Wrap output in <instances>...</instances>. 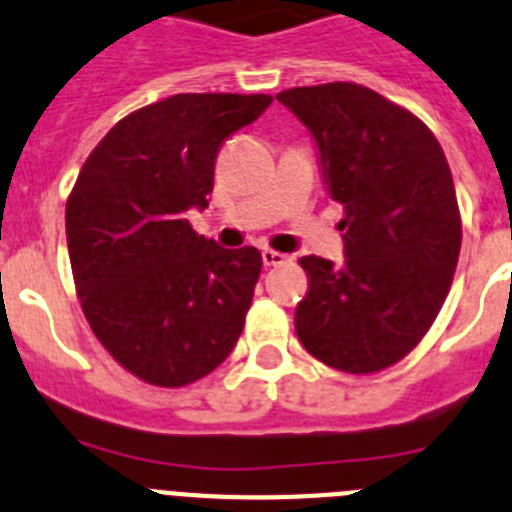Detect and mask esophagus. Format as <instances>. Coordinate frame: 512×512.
<instances>
[{
  "instance_id": "34e87169",
  "label": "esophagus",
  "mask_w": 512,
  "mask_h": 512,
  "mask_svg": "<svg viewBox=\"0 0 512 512\" xmlns=\"http://www.w3.org/2000/svg\"><path fill=\"white\" fill-rule=\"evenodd\" d=\"M262 262H265L267 267H278L283 265V262H288V255H283V252L278 250H262Z\"/></svg>"
}]
</instances>
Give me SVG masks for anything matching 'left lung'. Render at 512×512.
Here are the masks:
<instances>
[{"mask_svg": "<svg viewBox=\"0 0 512 512\" xmlns=\"http://www.w3.org/2000/svg\"><path fill=\"white\" fill-rule=\"evenodd\" d=\"M278 101L306 124L326 191L344 206V265L301 257L296 334L334 370H385L431 329L457 270L462 219L444 150L367 86H298Z\"/></svg>", "mask_w": 512, "mask_h": 512, "instance_id": "1", "label": "left lung"}]
</instances>
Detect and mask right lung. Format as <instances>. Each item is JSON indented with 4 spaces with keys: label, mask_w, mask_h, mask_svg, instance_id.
Masks as SVG:
<instances>
[{
    "label": "right lung",
    "mask_w": 512,
    "mask_h": 512,
    "mask_svg": "<svg viewBox=\"0 0 512 512\" xmlns=\"http://www.w3.org/2000/svg\"><path fill=\"white\" fill-rule=\"evenodd\" d=\"M273 96L176 94L119 119L66 204L76 293L96 339L150 385L183 388L222 365L250 311L262 255L191 229L232 132Z\"/></svg>",
    "instance_id": "1"
}]
</instances>
